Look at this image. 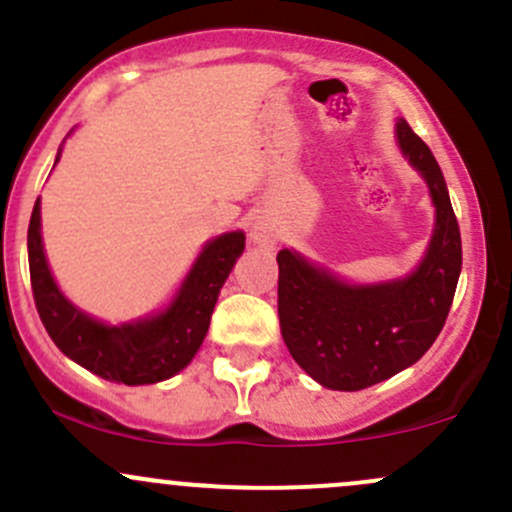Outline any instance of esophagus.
Wrapping results in <instances>:
<instances>
[{
	"mask_svg": "<svg viewBox=\"0 0 512 512\" xmlns=\"http://www.w3.org/2000/svg\"><path fill=\"white\" fill-rule=\"evenodd\" d=\"M249 236H251V241H254L256 246H273L278 241V231L263 219H256L254 224H251V234Z\"/></svg>",
	"mask_w": 512,
	"mask_h": 512,
	"instance_id": "1",
	"label": "esophagus"
}]
</instances>
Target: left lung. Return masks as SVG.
Returning <instances> with one entry per match:
<instances>
[{
    "mask_svg": "<svg viewBox=\"0 0 512 512\" xmlns=\"http://www.w3.org/2000/svg\"><path fill=\"white\" fill-rule=\"evenodd\" d=\"M394 138L434 204V231L416 268L355 283L295 249L276 256L283 342L315 382L337 392L372 387L419 362L444 328L461 276V231L439 162L404 118Z\"/></svg>",
    "mask_w": 512,
    "mask_h": 512,
    "instance_id": "obj_1",
    "label": "left lung"
}]
</instances>
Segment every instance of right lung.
<instances>
[{"label":"right lung","instance_id":"right-lung-1","mask_svg":"<svg viewBox=\"0 0 512 512\" xmlns=\"http://www.w3.org/2000/svg\"><path fill=\"white\" fill-rule=\"evenodd\" d=\"M244 246L246 234L241 229L214 236L202 246L165 308L125 323H105L68 300L56 283L41 236V197L34 204L26 236L31 288L46 333L68 360L128 387L165 382L194 360L207 337L221 286L244 254Z\"/></svg>","mask_w":512,"mask_h":512}]
</instances>
